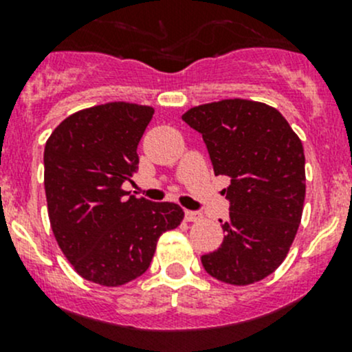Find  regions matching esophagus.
I'll list each match as a JSON object with an SVG mask.
<instances>
[{
    "mask_svg": "<svg viewBox=\"0 0 352 352\" xmlns=\"http://www.w3.org/2000/svg\"><path fill=\"white\" fill-rule=\"evenodd\" d=\"M201 218H202L201 212L189 211V209H186V221H199Z\"/></svg>",
    "mask_w": 352,
    "mask_h": 352,
    "instance_id": "obj_1",
    "label": "esophagus"
}]
</instances>
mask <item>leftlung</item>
<instances>
[{
  "instance_id": "left-lung-1",
  "label": "left lung",
  "mask_w": 352,
  "mask_h": 352,
  "mask_svg": "<svg viewBox=\"0 0 352 352\" xmlns=\"http://www.w3.org/2000/svg\"><path fill=\"white\" fill-rule=\"evenodd\" d=\"M184 122L202 134L230 218L221 247L201 257L206 272L226 285L267 278L285 261L305 202V153L279 110L230 98L187 110Z\"/></svg>"
}]
</instances>
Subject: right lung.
<instances>
[{"label":"right lung","instance_id":"add662e5","mask_svg":"<svg viewBox=\"0 0 352 352\" xmlns=\"http://www.w3.org/2000/svg\"><path fill=\"white\" fill-rule=\"evenodd\" d=\"M155 110L110 102L66 117L45 143L44 187L59 248L83 279L122 286L148 271L160 235L177 228L173 202L127 196L138 144Z\"/></svg>","mask_w":352,"mask_h":352}]
</instances>
